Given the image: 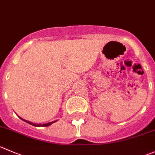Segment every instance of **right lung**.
Listing matches in <instances>:
<instances>
[{
	"label": "right lung",
	"instance_id": "right-lung-1",
	"mask_svg": "<svg viewBox=\"0 0 155 155\" xmlns=\"http://www.w3.org/2000/svg\"><path fill=\"white\" fill-rule=\"evenodd\" d=\"M19 118H20L21 120H23V121H25V122L28 123V124H30V125H32V126H34V127H48V126L51 125V124H54V123L57 122V120H54V121H53V122H51V123H48V124H33V123L29 122V121L25 120L22 119V118H21V117H19Z\"/></svg>",
	"mask_w": 155,
	"mask_h": 155
}]
</instances>
